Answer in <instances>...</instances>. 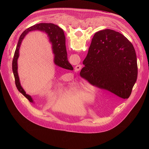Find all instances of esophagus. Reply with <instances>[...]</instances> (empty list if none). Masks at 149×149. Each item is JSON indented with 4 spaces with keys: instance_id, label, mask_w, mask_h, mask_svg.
<instances>
[{
    "instance_id": "1",
    "label": "esophagus",
    "mask_w": 149,
    "mask_h": 149,
    "mask_svg": "<svg viewBox=\"0 0 149 149\" xmlns=\"http://www.w3.org/2000/svg\"><path fill=\"white\" fill-rule=\"evenodd\" d=\"M81 67H82L81 65H77L75 66V70H76V71H79V70H81Z\"/></svg>"
}]
</instances>
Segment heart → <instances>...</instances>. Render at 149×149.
I'll use <instances>...</instances> for the list:
<instances>
[{
    "label": "heart",
    "instance_id": "b5f03b06",
    "mask_svg": "<svg viewBox=\"0 0 149 149\" xmlns=\"http://www.w3.org/2000/svg\"><path fill=\"white\" fill-rule=\"evenodd\" d=\"M82 90L79 92V95L81 98L86 101L90 100V95H91L90 92H88L89 87H82Z\"/></svg>",
    "mask_w": 149,
    "mask_h": 149
}]
</instances>
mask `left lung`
Masks as SVG:
<instances>
[{"label": "left lung", "instance_id": "1", "mask_svg": "<svg viewBox=\"0 0 149 149\" xmlns=\"http://www.w3.org/2000/svg\"><path fill=\"white\" fill-rule=\"evenodd\" d=\"M80 76L118 97L128 98L137 78L135 49L123 35L111 29L95 33Z\"/></svg>", "mask_w": 149, "mask_h": 149}]
</instances>
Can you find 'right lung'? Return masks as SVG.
I'll use <instances>...</instances> for the list:
<instances>
[{
	"label": "right lung",
	"mask_w": 149,
	"mask_h": 149,
	"mask_svg": "<svg viewBox=\"0 0 149 149\" xmlns=\"http://www.w3.org/2000/svg\"><path fill=\"white\" fill-rule=\"evenodd\" d=\"M35 30L44 32L50 37V40L52 43V49L53 53L54 54L55 64L63 68L73 70L72 66L70 64L68 60L67 52L65 46V37L64 32H63L61 28L53 24L41 23L31 26L25 30L22 33V35H20L18 41L12 61V70L17 89L31 102H33L31 96L26 94L20 83L17 73V59L19 55V50L20 48V45L22 41V39L28 33Z\"/></svg>",
	"instance_id": "1"
}]
</instances>
